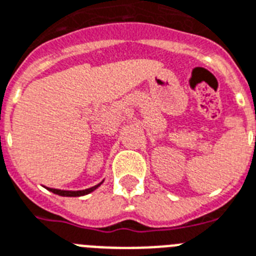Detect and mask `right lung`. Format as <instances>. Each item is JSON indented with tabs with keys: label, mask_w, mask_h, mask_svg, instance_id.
Listing matches in <instances>:
<instances>
[{
	"label": "right lung",
	"mask_w": 256,
	"mask_h": 256,
	"mask_svg": "<svg viewBox=\"0 0 256 256\" xmlns=\"http://www.w3.org/2000/svg\"><path fill=\"white\" fill-rule=\"evenodd\" d=\"M102 184V182L97 184V186H92V188L88 189H82V190H62V189H54V188H47L50 192L55 193V194H59V196H64V197H78V196H85V194H88V193L93 192L94 189L98 188Z\"/></svg>",
	"instance_id": "obj_1"
}]
</instances>
